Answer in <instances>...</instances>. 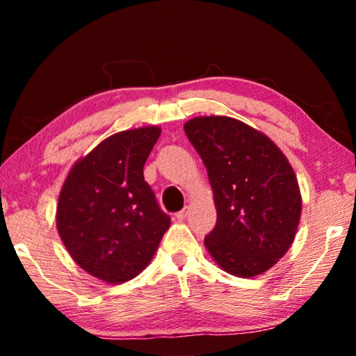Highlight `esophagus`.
<instances>
[{"instance_id":"34e87169","label":"esophagus","mask_w":356,"mask_h":356,"mask_svg":"<svg viewBox=\"0 0 356 356\" xmlns=\"http://www.w3.org/2000/svg\"><path fill=\"white\" fill-rule=\"evenodd\" d=\"M186 215H188V207H185L184 210H180V212H177V213H176V218H177L179 221H184V220L186 218Z\"/></svg>"}]
</instances>
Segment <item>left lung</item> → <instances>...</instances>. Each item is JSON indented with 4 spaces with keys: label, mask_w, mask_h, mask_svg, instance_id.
Instances as JSON below:
<instances>
[{
    "label": "left lung",
    "mask_w": 356,
    "mask_h": 356,
    "mask_svg": "<svg viewBox=\"0 0 356 356\" xmlns=\"http://www.w3.org/2000/svg\"><path fill=\"white\" fill-rule=\"evenodd\" d=\"M184 130L206 165L216 226L204 245L221 270L252 278L293 243L301 193L293 168L262 131L227 116H200Z\"/></svg>",
    "instance_id": "left-lung-1"
}]
</instances>
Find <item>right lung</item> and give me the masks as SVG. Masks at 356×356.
Segmentation results:
<instances>
[{"label":"right lung","mask_w":356,"mask_h":356,"mask_svg":"<svg viewBox=\"0 0 356 356\" xmlns=\"http://www.w3.org/2000/svg\"><path fill=\"white\" fill-rule=\"evenodd\" d=\"M160 134L147 125L108 136L75 161L59 193L56 227L65 250L108 284L140 275L171 225L143 174Z\"/></svg>","instance_id":"obj_1"}]
</instances>
